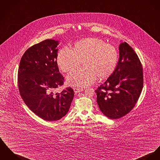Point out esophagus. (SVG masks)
Here are the masks:
<instances>
[{
    "instance_id": "34e87169",
    "label": "esophagus",
    "mask_w": 160,
    "mask_h": 160,
    "mask_svg": "<svg viewBox=\"0 0 160 160\" xmlns=\"http://www.w3.org/2000/svg\"><path fill=\"white\" fill-rule=\"evenodd\" d=\"M73 90H74L75 93H78L82 92L84 90L83 88H74Z\"/></svg>"
}]
</instances>
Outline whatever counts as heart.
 Listing matches in <instances>:
<instances>
[{"label":"heart","mask_w":160,"mask_h":160,"mask_svg":"<svg viewBox=\"0 0 160 160\" xmlns=\"http://www.w3.org/2000/svg\"><path fill=\"white\" fill-rule=\"evenodd\" d=\"M116 48L98 38H88L75 43L72 50L62 48L57 57V63L63 72H68L82 64L67 77L68 84L86 87L93 84L98 77L106 79L112 75L117 65Z\"/></svg>","instance_id":"obj_1"}]
</instances>
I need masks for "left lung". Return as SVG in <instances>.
<instances>
[{
    "mask_svg": "<svg viewBox=\"0 0 160 160\" xmlns=\"http://www.w3.org/2000/svg\"><path fill=\"white\" fill-rule=\"evenodd\" d=\"M119 50L114 72L95 90L101 111L113 119L125 116L133 108L144 82L142 66L134 50L126 42L119 45Z\"/></svg>",
    "mask_w": 160,
    "mask_h": 160,
    "instance_id": "8db88e82",
    "label": "left lung"
}]
</instances>
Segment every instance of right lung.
<instances>
[{
    "instance_id": "add662e5",
    "label": "right lung",
    "mask_w": 160,
    "mask_h": 160,
    "mask_svg": "<svg viewBox=\"0 0 160 160\" xmlns=\"http://www.w3.org/2000/svg\"><path fill=\"white\" fill-rule=\"evenodd\" d=\"M58 45V41L46 39L29 48L22 57L18 74L19 91L25 104L49 121L64 117L75 95L71 87L54 92L64 82L57 63Z\"/></svg>"
}]
</instances>
